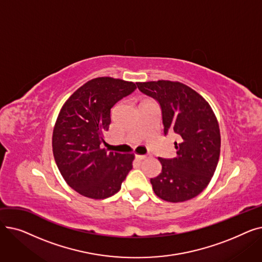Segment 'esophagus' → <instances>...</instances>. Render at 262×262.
Returning <instances> with one entry per match:
<instances>
[{
	"label": "esophagus",
	"instance_id": "esophagus-1",
	"mask_svg": "<svg viewBox=\"0 0 262 262\" xmlns=\"http://www.w3.org/2000/svg\"><path fill=\"white\" fill-rule=\"evenodd\" d=\"M147 157H148L147 155H137V156H136V159H137V160H144V159L147 158Z\"/></svg>",
	"mask_w": 262,
	"mask_h": 262
}]
</instances>
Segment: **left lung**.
Here are the masks:
<instances>
[{
	"mask_svg": "<svg viewBox=\"0 0 262 262\" xmlns=\"http://www.w3.org/2000/svg\"><path fill=\"white\" fill-rule=\"evenodd\" d=\"M145 95L160 106L163 133L174 132L177 156L161 158V173L150 178L155 194L178 203L199 195L214 174L220 157L221 136L209 104L193 89L178 81L137 82Z\"/></svg>",
	"mask_w": 262,
	"mask_h": 262,
	"instance_id": "1",
	"label": "left lung"
}]
</instances>
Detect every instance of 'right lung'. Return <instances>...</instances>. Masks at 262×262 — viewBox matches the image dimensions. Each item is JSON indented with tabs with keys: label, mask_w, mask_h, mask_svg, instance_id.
I'll use <instances>...</instances> for the list:
<instances>
[{
	"label": "right lung",
	"mask_w": 262,
	"mask_h": 262,
	"mask_svg": "<svg viewBox=\"0 0 262 262\" xmlns=\"http://www.w3.org/2000/svg\"><path fill=\"white\" fill-rule=\"evenodd\" d=\"M137 82L98 77L78 88L62 106L53 130V154L67 184L79 194L103 200L116 194L133 168V154L101 148L112 108Z\"/></svg>",
	"instance_id": "1"
}]
</instances>
